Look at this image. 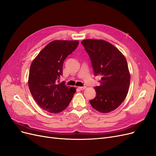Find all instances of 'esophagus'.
Returning <instances> with one entry per match:
<instances>
[{
  "mask_svg": "<svg viewBox=\"0 0 156 156\" xmlns=\"http://www.w3.org/2000/svg\"><path fill=\"white\" fill-rule=\"evenodd\" d=\"M79 90H84L86 88V87H78Z\"/></svg>",
  "mask_w": 156,
  "mask_h": 156,
  "instance_id": "obj_1",
  "label": "esophagus"
}]
</instances>
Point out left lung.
I'll return each mask as SVG.
<instances>
[{
	"mask_svg": "<svg viewBox=\"0 0 156 156\" xmlns=\"http://www.w3.org/2000/svg\"><path fill=\"white\" fill-rule=\"evenodd\" d=\"M91 60L94 74L100 76L94 87L96 96L90 103L96 111L110 112L119 107L128 92L130 74L125 56L116 48L101 40L81 41Z\"/></svg>",
	"mask_w": 156,
	"mask_h": 156,
	"instance_id": "left-lung-1",
	"label": "left lung"
}]
</instances>
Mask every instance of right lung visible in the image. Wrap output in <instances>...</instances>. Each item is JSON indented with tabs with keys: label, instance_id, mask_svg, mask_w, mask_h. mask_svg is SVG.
Here are the masks:
<instances>
[{
	"label": "right lung",
	"instance_id": "right-lung-1",
	"mask_svg": "<svg viewBox=\"0 0 156 156\" xmlns=\"http://www.w3.org/2000/svg\"><path fill=\"white\" fill-rule=\"evenodd\" d=\"M78 41L55 40L50 42L37 55L30 65L29 87L35 101L51 113L63 111L76 92L60 83L62 66L67 56L78 46Z\"/></svg>",
	"mask_w": 156,
	"mask_h": 156
}]
</instances>
